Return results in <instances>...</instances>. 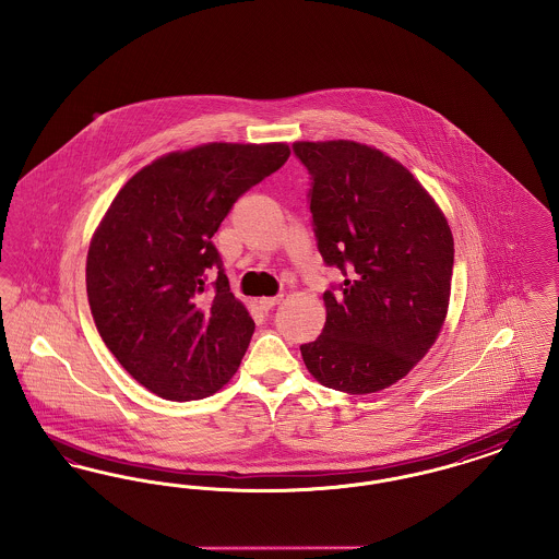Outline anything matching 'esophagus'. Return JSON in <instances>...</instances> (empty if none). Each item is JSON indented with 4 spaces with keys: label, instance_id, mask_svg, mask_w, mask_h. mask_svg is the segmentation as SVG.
<instances>
[{
    "label": "esophagus",
    "instance_id": "esophagus-1",
    "mask_svg": "<svg viewBox=\"0 0 559 559\" xmlns=\"http://www.w3.org/2000/svg\"><path fill=\"white\" fill-rule=\"evenodd\" d=\"M281 299H283V295H276V297H262V299H260V306H262L264 310H272Z\"/></svg>",
    "mask_w": 559,
    "mask_h": 559
}]
</instances>
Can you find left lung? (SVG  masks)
I'll list each match as a JSON object with an SVG mask.
<instances>
[{
  "label": "left lung",
  "mask_w": 559,
  "mask_h": 559,
  "mask_svg": "<svg viewBox=\"0 0 559 559\" xmlns=\"http://www.w3.org/2000/svg\"><path fill=\"white\" fill-rule=\"evenodd\" d=\"M293 151L312 176L320 253L346 276L322 295L319 340L299 347L306 369L324 388L381 392L417 367L444 326L451 226L421 182L374 146L326 140Z\"/></svg>",
  "instance_id": "1"
}]
</instances>
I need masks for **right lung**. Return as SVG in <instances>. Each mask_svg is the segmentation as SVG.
<instances>
[{"label": "right lung", "mask_w": 559, "mask_h": 559, "mask_svg": "<svg viewBox=\"0 0 559 559\" xmlns=\"http://www.w3.org/2000/svg\"><path fill=\"white\" fill-rule=\"evenodd\" d=\"M289 155L285 142L174 151L133 174L108 205L87 249V299L103 342L148 392L207 399L239 369L255 324L230 293L212 237L240 194Z\"/></svg>", "instance_id": "obj_1"}]
</instances>
